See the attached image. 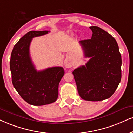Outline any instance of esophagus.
Listing matches in <instances>:
<instances>
[{
  "label": "esophagus",
  "mask_w": 133,
  "mask_h": 133,
  "mask_svg": "<svg viewBox=\"0 0 133 133\" xmlns=\"http://www.w3.org/2000/svg\"><path fill=\"white\" fill-rule=\"evenodd\" d=\"M65 65L66 68H71V67L72 66L71 63H70V62H69V61L67 60L65 61Z\"/></svg>",
  "instance_id": "1"
}]
</instances>
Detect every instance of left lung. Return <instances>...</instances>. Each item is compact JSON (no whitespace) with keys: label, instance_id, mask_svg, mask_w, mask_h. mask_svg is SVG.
<instances>
[{"label":"left lung","instance_id":"8db88e82","mask_svg":"<svg viewBox=\"0 0 133 133\" xmlns=\"http://www.w3.org/2000/svg\"><path fill=\"white\" fill-rule=\"evenodd\" d=\"M91 39L79 41L85 57L91 58L73 71L83 99L100 101L110 97L122 78V56L114 37L104 29L91 26Z\"/></svg>","mask_w":133,"mask_h":133}]
</instances>
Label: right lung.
<instances>
[{"label":"right lung","instance_id":"add662e5","mask_svg":"<svg viewBox=\"0 0 133 133\" xmlns=\"http://www.w3.org/2000/svg\"><path fill=\"white\" fill-rule=\"evenodd\" d=\"M48 31H31L18 41L11 54L10 68L14 88L29 104L44 105L57 101L58 84L65 74L63 67L54 66L37 71L29 55L32 39Z\"/></svg>","mask_w":133,"mask_h":133}]
</instances>
